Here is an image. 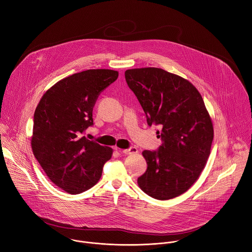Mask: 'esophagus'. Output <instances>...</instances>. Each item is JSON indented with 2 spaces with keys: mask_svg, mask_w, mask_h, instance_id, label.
<instances>
[{
  "mask_svg": "<svg viewBox=\"0 0 252 252\" xmlns=\"http://www.w3.org/2000/svg\"><path fill=\"white\" fill-rule=\"evenodd\" d=\"M123 153L125 155H136L138 154V150L136 149L135 147H131L129 149H126V150H124Z\"/></svg>",
  "mask_w": 252,
  "mask_h": 252,
  "instance_id": "34e87169",
  "label": "esophagus"
}]
</instances>
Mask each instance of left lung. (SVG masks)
Listing matches in <instances>:
<instances>
[{
    "mask_svg": "<svg viewBox=\"0 0 252 252\" xmlns=\"http://www.w3.org/2000/svg\"><path fill=\"white\" fill-rule=\"evenodd\" d=\"M147 116L159 126L163 144L144 151L148 169L137 182L152 197L167 200L184 194L198 179L210 155L213 123L200 93L187 79L161 68L128 69L125 73Z\"/></svg>",
    "mask_w": 252,
    "mask_h": 252,
    "instance_id": "obj_1",
    "label": "left lung"
}]
</instances>
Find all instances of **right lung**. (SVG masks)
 <instances>
[{
    "label": "right lung",
    "instance_id": "right-lung-1",
    "mask_svg": "<svg viewBox=\"0 0 252 252\" xmlns=\"http://www.w3.org/2000/svg\"><path fill=\"white\" fill-rule=\"evenodd\" d=\"M119 76L109 69H91L62 78L42 96L34 112L32 153L50 180L71 194L99 180L113 150L80 134L93 125L98 95Z\"/></svg>",
    "mask_w": 252,
    "mask_h": 252
}]
</instances>
